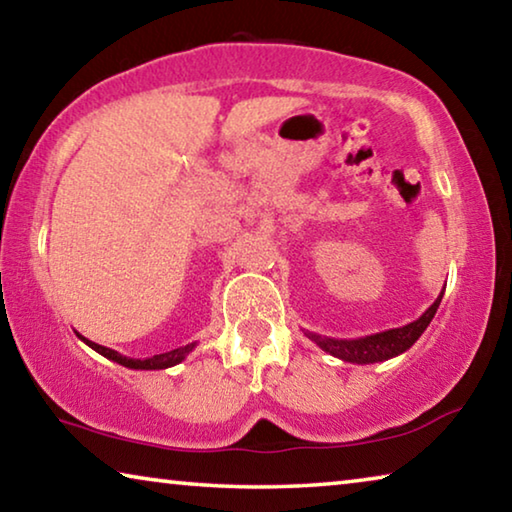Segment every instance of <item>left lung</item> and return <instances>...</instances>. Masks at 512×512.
<instances>
[{"mask_svg": "<svg viewBox=\"0 0 512 512\" xmlns=\"http://www.w3.org/2000/svg\"><path fill=\"white\" fill-rule=\"evenodd\" d=\"M443 293L436 298V302L424 311V314L413 320V323L395 329H386V332L361 336V339H329V336H320L314 332H305L307 339L314 341L320 350L332 354V357L348 361V363H359V366H366V363H379L397 357L411 348V345L420 339L424 329L436 316L440 307V300H443Z\"/></svg>", "mask_w": 512, "mask_h": 512, "instance_id": "obj_1", "label": "left lung"}]
</instances>
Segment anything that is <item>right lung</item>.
Wrapping results in <instances>:
<instances>
[{
	"label": "right lung",
	"mask_w": 512,
	"mask_h": 512,
	"mask_svg": "<svg viewBox=\"0 0 512 512\" xmlns=\"http://www.w3.org/2000/svg\"><path fill=\"white\" fill-rule=\"evenodd\" d=\"M76 336H79V339L85 345H90L94 352H99L101 357H106L110 361L119 363V366H126L131 370H164V368H171V366H176V363L185 361L187 354L196 348V343H187V345H183V348H176V350H169V352H162V354H153V357H149V359H131V357H124V354H119L117 350L106 348V345H99V343H94L90 339H85V336H81L79 332H76Z\"/></svg>",
	"instance_id": "add662e5"
}]
</instances>
